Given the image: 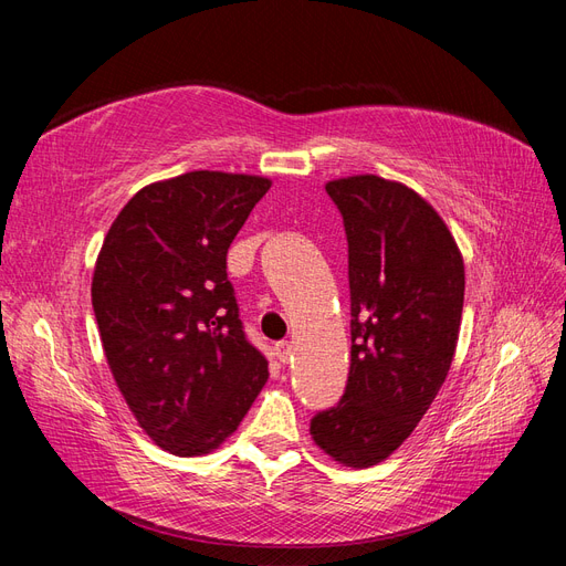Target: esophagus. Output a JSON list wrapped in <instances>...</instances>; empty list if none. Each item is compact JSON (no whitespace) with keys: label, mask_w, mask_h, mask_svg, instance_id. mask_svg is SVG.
Wrapping results in <instances>:
<instances>
[{"label":"esophagus","mask_w":566,"mask_h":566,"mask_svg":"<svg viewBox=\"0 0 566 566\" xmlns=\"http://www.w3.org/2000/svg\"><path fill=\"white\" fill-rule=\"evenodd\" d=\"M273 349H276V356H279V361H281V364H285L287 358H290V352H293V347H290V342H287V339L276 342V347H273Z\"/></svg>","instance_id":"obj_1"}]
</instances>
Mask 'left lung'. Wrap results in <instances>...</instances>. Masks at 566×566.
Returning a JSON list of instances; mask_svg holds the SVG:
<instances>
[{
	"instance_id": "8db88e82",
	"label": "left lung",
	"mask_w": 566,
	"mask_h": 566,
	"mask_svg": "<svg viewBox=\"0 0 566 566\" xmlns=\"http://www.w3.org/2000/svg\"><path fill=\"white\" fill-rule=\"evenodd\" d=\"M325 191L349 245L352 366L310 432L342 465L368 468L401 447L447 380L465 266L443 219L408 186L358 175Z\"/></svg>"
}]
</instances>
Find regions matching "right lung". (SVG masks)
I'll return each instance as SVG.
<instances>
[{"label":"right lung","instance_id":"add662e5","mask_svg":"<svg viewBox=\"0 0 566 566\" xmlns=\"http://www.w3.org/2000/svg\"><path fill=\"white\" fill-rule=\"evenodd\" d=\"M269 188L208 169L150 184L98 252L92 306L111 373L144 432L175 455L214 451L269 378L227 276L233 238Z\"/></svg>","mask_w":566,"mask_h":566}]
</instances>
